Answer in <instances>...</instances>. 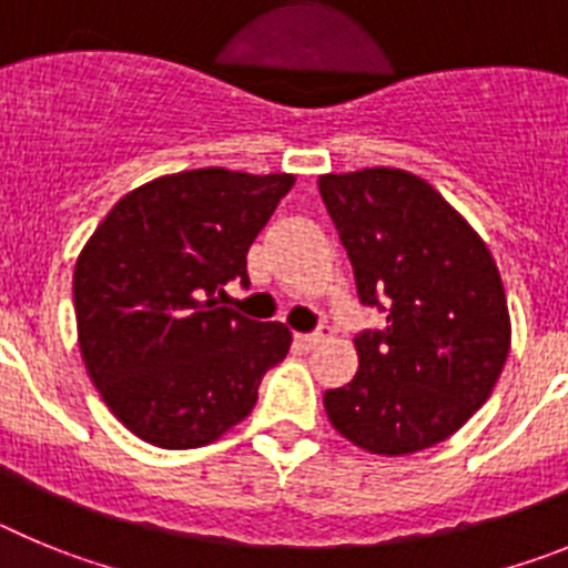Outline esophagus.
<instances>
[{"mask_svg":"<svg viewBox=\"0 0 568 568\" xmlns=\"http://www.w3.org/2000/svg\"><path fill=\"white\" fill-rule=\"evenodd\" d=\"M327 338V333H295V344L301 346V349H313V346H318L321 341Z\"/></svg>","mask_w":568,"mask_h":568,"instance_id":"obj_1","label":"esophagus"}]
</instances>
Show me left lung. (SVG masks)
I'll use <instances>...</instances> for the list:
<instances>
[{
	"mask_svg": "<svg viewBox=\"0 0 568 568\" xmlns=\"http://www.w3.org/2000/svg\"><path fill=\"white\" fill-rule=\"evenodd\" d=\"M364 307L358 373L327 389L333 426L375 455L440 444L486 404L509 355V310L489 247L424 179L373 168L321 175Z\"/></svg>",
	"mask_w": 568,
	"mask_h": 568,
	"instance_id": "obj_1",
	"label": "left lung"
}]
</instances>
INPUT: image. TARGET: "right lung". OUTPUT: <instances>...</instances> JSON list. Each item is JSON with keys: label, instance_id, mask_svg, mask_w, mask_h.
I'll return each mask as SVG.
<instances>
[{"label": "right lung", "instance_id": "1", "mask_svg": "<svg viewBox=\"0 0 568 568\" xmlns=\"http://www.w3.org/2000/svg\"><path fill=\"white\" fill-rule=\"evenodd\" d=\"M293 175L224 168L133 190L90 235L73 273L79 349L90 381L130 433L193 449L244 420L290 329L219 307L250 284L247 253Z\"/></svg>", "mask_w": 568, "mask_h": 568}]
</instances>
